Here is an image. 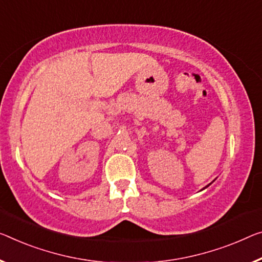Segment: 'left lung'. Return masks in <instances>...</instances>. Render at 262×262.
I'll return each instance as SVG.
<instances>
[{
  "instance_id": "8db88e82",
  "label": "left lung",
  "mask_w": 262,
  "mask_h": 262,
  "mask_svg": "<svg viewBox=\"0 0 262 262\" xmlns=\"http://www.w3.org/2000/svg\"><path fill=\"white\" fill-rule=\"evenodd\" d=\"M213 182H214V180H213ZM213 182H212V183H213ZM212 183H211V184H212ZM211 184H208V185H207V186H206V187H208V186H210V185H211ZM206 187H204V188H203V190H205V188H206Z\"/></svg>"
}]
</instances>
